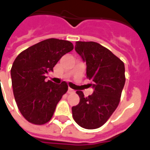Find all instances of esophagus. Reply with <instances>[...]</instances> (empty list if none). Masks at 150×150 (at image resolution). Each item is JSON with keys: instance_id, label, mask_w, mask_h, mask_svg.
<instances>
[{"instance_id": "34e87169", "label": "esophagus", "mask_w": 150, "mask_h": 150, "mask_svg": "<svg viewBox=\"0 0 150 150\" xmlns=\"http://www.w3.org/2000/svg\"><path fill=\"white\" fill-rule=\"evenodd\" d=\"M67 93H68V94H73V93H75V91L72 90L71 88H69L68 91H67Z\"/></svg>"}]
</instances>
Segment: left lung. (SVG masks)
Instances as JSON below:
<instances>
[{
	"label": "left lung",
	"mask_w": 150,
	"mask_h": 150,
	"mask_svg": "<svg viewBox=\"0 0 150 150\" xmlns=\"http://www.w3.org/2000/svg\"><path fill=\"white\" fill-rule=\"evenodd\" d=\"M75 50L87 64V78L94 92L84 96L77 91L80 100L72 107V116L82 128L95 129L104 125L120 100L125 83V64L106 47L95 42H76Z\"/></svg>",
	"instance_id": "left-lung-1"
}]
</instances>
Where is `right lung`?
<instances>
[{"label":"right lung","instance_id":"add662e5","mask_svg":"<svg viewBox=\"0 0 150 150\" xmlns=\"http://www.w3.org/2000/svg\"><path fill=\"white\" fill-rule=\"evenodd\" d=\"M73 48L69 41L49 38L30 46L15 59L11 68L13 91L20 112L31 124L49 122L57 104L68 90L65 81L56 84L45 79Z\"/></svg>","mask_w":150,"mask_h":150}]
</instances>
